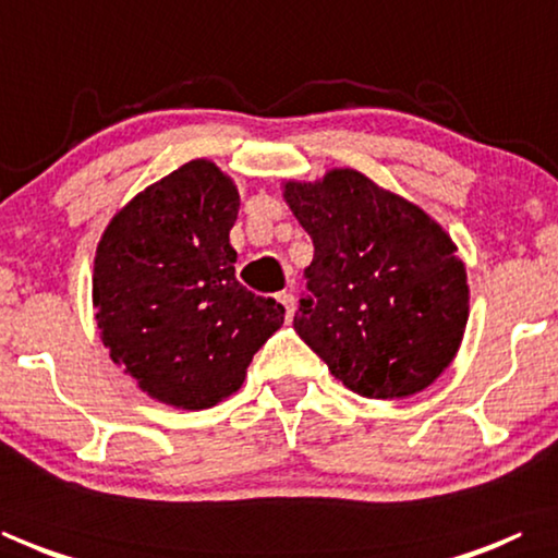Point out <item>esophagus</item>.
<instances>
[{
	"label": "esophagus",
	"mask_w": 558,
	"mask_h": 558,
	"mask_svg": "<svg viewBox=\"0 0 558 558\" xmlns=\"http://www.w3.org/2000/svg\"><path fill=\"white\" fill-rule=\"evenodd\" d=\"M278 303L286 307V320L290 323L293 320V313H295V295L290 293V290H282V293L278 295Z\"/></svg>",
	"instance_id": "34e87169"
}]
</instances>
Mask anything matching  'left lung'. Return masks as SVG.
Masks as SVG:
<instances>
[{
  "instance_id": "8db88e82",
  "label": "left lung",
  "mask_w": 558,
  "mask_h": 558,
  "mask_svg": "<svg viewBox=\"0 0 558 558\" xmlns=\"http://www.w3.org/2000/svg\"><path fill=\"white\" fill-rule=\"evenodd\" d=\"M282 197L315 247L298 336L353 393L386 401L428 388L453 363L469 323L451 235L353 168L282 182Z\"/></svg>"
}]
</instances>
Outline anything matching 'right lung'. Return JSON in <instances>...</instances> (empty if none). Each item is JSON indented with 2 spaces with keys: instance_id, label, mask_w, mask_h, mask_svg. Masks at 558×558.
Listing matches in <instances>:
<instances>
[{
  "instance_id": "add662e5",
  "label": "right lung",
  "mask_w": 558,
  "mask_h": 558,
  "mask_svg": "<svg viewBox=\"0 0 558 558\" xmlns=\"http://www.w3.org/2000/svg\"><path fill=\"white\" fill-rule=\"evenodd\" d=\"M238 210L232 178L190 160L114 213L97 243L99 338L143 393L172 409H213L235 393L286 318L235 280Z\"/></svg>"
}]
</instances>
